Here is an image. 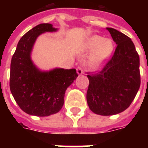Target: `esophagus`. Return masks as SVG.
<instances>
[{"mask_svg":"<svg viewBox=\"0 0 148 148\" xmlns=\"http://www.w3.org/2000/svg\"><path fill=\"white\" fill-rule=\"evenodd\" d=\"M77 74H78L79 75H81V74H84V69L81 67V66H78L77 68Z\"/></svg>","mask_w":148,"mask_h":148,"instance_id":"1","label":"esophagus"}]
</instances>
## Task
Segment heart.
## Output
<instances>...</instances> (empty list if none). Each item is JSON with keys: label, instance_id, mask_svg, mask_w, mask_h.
Returning <instances> with one entry per match:
<instances>
[{"label": "heart", "instance_id": "b5f03b06", "mask_svg": "<svg viewBox=\"0 0 148 148\" xmlns=\"http://www.w3.org/2000/svg\"><path fill=\"white\" fill-rule=\"evenodd\" d=\"M111 40H105L101 36H93L87 40L86 48L88 51H94L89 58V64L91 66H98L110 55L113 51Z\"/></svg>", "mask_w": 148, "mask_h": 148}]
</instances>
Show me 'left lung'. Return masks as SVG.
<instances>
[{
    "label": "left lung",
    "instance_id": "8db88e82",
    "mask_svg": "<svg viewBox=\"0 0 148 148\" xmlns=\"http://www.w3.org/2000/svg\"><path fill=\"white\" fill-rule=\"evenodd\" d=\"M116 43L114 54L102 69L88 72L87 101L96 114L110 116L131 105L140 85V59L132 40L124 34L107 27Z\"/></svg>",
    "mask_w": 148,
    "mask_h": 148
}]
</instances>
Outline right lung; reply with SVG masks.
<instances>
[{
	"label": "right lung",
	"mask_w": 148,
	"mask_h": 148,
	"mask_svg": "<svg viewBox=\"0 0 148 148\" xmlns=\"http://www.w3.org/2000/svg\"><path fill=\"white\" fill-rule=\"evenodd\" d=\"M55 31L51 24L33 27L20 39L11 59L10 91L20 108L28 114L46 117L58 113L64 103L67 88L78 76L74 68L41 72L31 61V52L37 38Z\"/></svg>",
	"instance_id": "add662e5"
}]
</instances>
